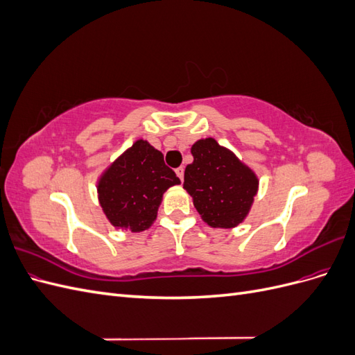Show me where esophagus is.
<instances>
[{
	"mask_svg": "<svg viewBox=\"0 0 355 355\" xmlns=\"http://www.w3.org/2000/svg\"><path fill=\"white\" fill-rule=\"evenodd\" d=\"M184 167H178L176 168V175H178V178L180 179V180H184Z\"/></svg>",
	"mask_w": 355,
	"mask_h": 355,
	"instance_id": "34e87169",
	"label": "esophagus"
}]
</instances>
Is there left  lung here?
<instances>
[{
	"mask_svg": "<svg viewBox=\"0 0 355 355\" xmlns=\"http://www.w3.org/2000/svg\"><path fill=\"white\" fill-rule=\"evenodd\" d=\"M194 161L185 168L184 189L211 228H235L249 214L259 178L231 149L206 137L191 146Z\"/></svg>",
	"mask_w": 355,
	"mask_h": 355,
	"instance_id": "left-lung-1",
	"label": "left lung"
}]
</instances>
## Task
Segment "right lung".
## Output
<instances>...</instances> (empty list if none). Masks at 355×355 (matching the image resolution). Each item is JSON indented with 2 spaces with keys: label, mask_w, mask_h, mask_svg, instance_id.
<instances>
[{
  "label": "right lung",
  "mask_w": 355,
  "mask_h": 355,
  "mask_svg": "<svg viewBox=\"0 0 355 355\" xmlns=\"http://www.w3.org/2000/svg\"><path fill=\"white\" fill-rule=\"evenodd\" d=\"M179 184L163 154L145 139H137L102 171L96 189L115 230L142 232L155 222L164 192Z\"/></svg>",
  "instance_id": "right-lung-1"
}]
</instances>
